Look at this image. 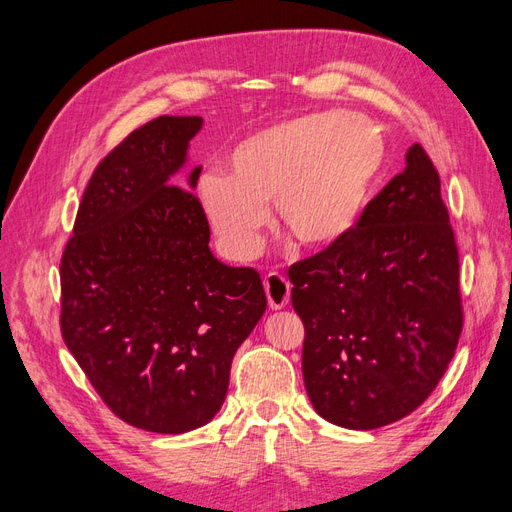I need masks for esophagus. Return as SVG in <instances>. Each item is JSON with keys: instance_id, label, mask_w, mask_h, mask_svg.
<instances>
[{"instance_id": "1", "label": "esophagus", "mask_w": 512, "mask_h": 512, "mask_svg": "<svg viewBox=\"0 0 512 512\" xmlns=\"http://www.w3.org/2000/svg\"><path fill=\"white\" fill-rule=\"evenodd\" d=\"M263 287H266V298L272 310H280L289 304L291 285L283 274L270 272L266 278H263Z\"/></svg>"}]
</instances>
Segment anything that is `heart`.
Masks as SVG:
<instances>
[{
	"label": "heart",
	"mask_w": 512,
	"mask_h": 512,
	"mask_svg": "<svg viewBox=\"0 0 512 512\" xmlns=\"http://www.w3.org/2000/svg\"><path fill=\"white\" fill-rule=\"evenodd\" d=\"M385 142L361 114L319 112L259 129L236 144L225 174L197 180L195 202L221 251L249 261L261 249L266 204L291 240L306 251L338 244L357 225Z\"/></svg>",
	"instance_id": "heart-1"
}]
</instances>
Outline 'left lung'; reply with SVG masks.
I'll return each mask as SVG.
<instances>
[{
  "label": "left lung",
  "instance_id": "obj_1",
  "mask_svg": "<svg viewBox=\"0 0 512 512\" xmlns=\"http://www.w3.org/2000/svg\"><path fill=\"white\" fill-rule=\"evenodd\" d=\"M289 280L306 393L325 421L376 430L425 402L455 355L461 306L449 212L419 144L351 232Z\"/></svg>",
  "mask_w": 512,
  "mask_h": 512
}]
</instances>
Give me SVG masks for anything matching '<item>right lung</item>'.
Returning a JSON list of instances; mask_svg holds the SVG:
<instances>
[{
    "mask_svg": "<svg viewBox=\"0 0 512 512\" xmlns=\"http://www.w3.org/2000/svg\"><path fill=\"white\" fill-rule=\"evenodd\" d=\"M202 117H159L97 166L61 259V334L114 415L185 434L221 410L238 346L266 312L253 268L210 251L189 168ZM185 186V190H180Z\"/></svg>",
    "mask_w": 512,
    "mask_h": 512,
    "instance_id": "add662e5",
    "label": "right lung"
}]
</instances>
